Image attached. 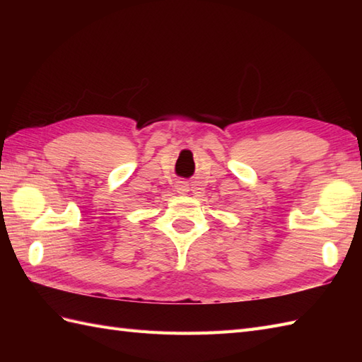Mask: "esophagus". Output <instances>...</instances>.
<instances>
[{
    "label": "esophagus",
    "instance_id": "esophagus-1",
    "mask_svg": "<svg viewBox=\"0 0 362 362\" xmlns=\"http://www.w3.org/2000/svg\"><path fill=\"white\" fill-rule=\"evenodd\" d=\"M175 189L179 194H187L188 193V182L185 180H177L175 182Z\"/></svg>",
    "mask_w": 362,
    "mask_h": 362
}]
</instances>
